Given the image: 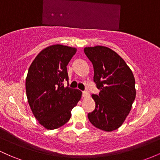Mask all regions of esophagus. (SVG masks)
Here are the masks:
<instances>
[{"mask_svg": "<svg viewBox=\"0 0 160 160\" xmlns=\"http://www.w3.org/2000/svg\"><path fill=\"white\" fill-rule=\"evenodd\" d=\"M82 96H83V97H87V96H89V93L87 91H83V92H82Z\"/></svg>", "mask_w": 160, "mask_h": 160, "instance_id": "obj_1", "label": "esophagus"}]
</instances>
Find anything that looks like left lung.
Wrapping results in <instances>:
<instances>
[{
	"mask_svg": "<svg viewBox=\"0 0 160 160\" xmlns=\"http://www.w3.org/2000/svg\"><path fill=\"white\" fill-rule=\"evenodd\" d=\"M84 53L93 65V81L100 90L98 95H92L96 107L88 114L89 122L102 131L116 130L128 115L136 97L134 74L109 48L87 47Z\"/></svg>",
	"mask_w": 160,
	"mask_h": 160,
	"instance_id": "obj_1",
	"label": "left lung"
}]
</instances>
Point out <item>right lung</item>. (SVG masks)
Wrapping results in <instances>:
<instances>
[{"instance_id": "1", "label": "right lung", "mask_w": 160, "mask_h": 160, "mask_svg": "<svg viewBox=\"0 0 160 160\" xmlns=\"http://www.w3.org/2000/svg\"><path fill=\"white\" fill-rule=\"evenodd\" d=\"M77 48L53 45L43 49L31 64L26 79L28 102L35 118L45 128L53 130L66 124L71 110L81 98V91L65 87L67 65Z\"/></svg>"}]
</instances>
